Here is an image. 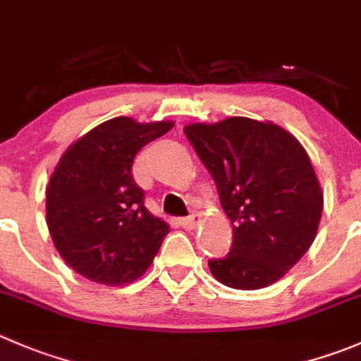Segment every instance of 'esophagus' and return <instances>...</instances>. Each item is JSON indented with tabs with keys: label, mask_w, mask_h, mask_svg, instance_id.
Listing matches in <instances>:
<instances>
[{
	"label": "esophagus",
	"mask_w": 361,
	"mask_h": 361,
	"mask_svg": "<svg viewBox=\"0 0 361 361\" xmlns=\"http://www.w3.org/2000/svg\"><path fill=\"white\" fill-rule=\"evenodd\" d=\"M199 220H201V216L197 213H192V215L185 216V219H180V226L185 227V229H194L199 224Z\"/></svg>",
	"instance_id": "esophagus-1"
}]
</instances>
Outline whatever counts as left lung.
<instances>
[{
    "label": "left lung",
    "instance_id": "left-lung-1",
    "mask_svg": "<svg viewBox=\"0 0 361 361\" xmlns=\"http://www.w3.org/2000/svg\"><path fill=\"white\" fill-rule=\"evenodd\" d=\"M185 135L233 226L229 254L208 261L213 277L245 291L277 282L309 250L323 213L303 146L277 125L241 116L188 125Z\"/></svg>",
    "mask_w": 361,
    "mask_h": 361
}]
</instances>
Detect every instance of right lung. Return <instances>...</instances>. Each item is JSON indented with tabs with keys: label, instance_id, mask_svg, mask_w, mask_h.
<instances>
[{
	"label": "right lung",
	"instance_id": "1",
	"mask_svg": "<svg viewBox=\"0 0 361 361\" xmlns=\"http://www.w3.org/2000/svg\"><path fill=\"white\" fill-rule=\"evenodd\" d=\"M171 128V121L114 118L61 157L45 194L47 226L59 255L79 275L123 286L152 264L169 226L146 209L132 164L142 146Z\"/></svg>",
	"mask_w": 361,
	"mask_h": 361
}]
</instances>
